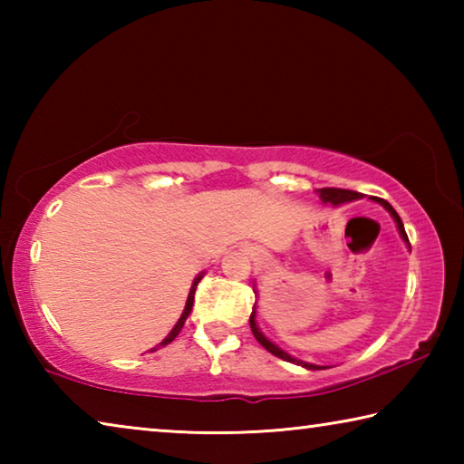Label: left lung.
Instances as JSON below:
<instances>
[{"mask_svg":"<svg viewBox=\"0 0 464 464\" xmlns=\"http://www.w3.org/2000/svg\"><path fill=\"white\" fill-rule=\"evenodd\" d=\"M319 196H321V198H324V202H332V204H343V202H350V200H358V198H360L358 192H354V190H343V188H321ZM376 202H381L382 207L387 208L389 213L392 215V218H395V223H397L399 233H401V237L407 241V246H410V239H407L405 227H403V223H401V218H399V215L395 213V208H392L391 204H389L387 200H382V198H376ZM410 247H411V246H410ZM249 327H251V334H254L256 340L260 342V343L264 345V348L270 352V354L278 356V358H282V360H286V362L301 364V366H304V368H309V371H319V366L309 364V362H303V360H296V358H293L290 354H286L285 350H280L278 345H274L270 340H266L264 334H262L260 329H257V325H256V311H251V315H249Z\"/></svg>","mask_w":464,"mask_h":464,"instance_id":"8db88e82","label":"left lung"}]
</instances>
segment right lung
<instances>
[{
  "label": "right lung",
  "instance_id": "right-lung-1",
  "mask_svg": "<svg viewBox=\"0 0 464 464\" xmlns=\"http://www.w3.org/2000/svg\"><path fill=\"white\" fill-rule=\"evenodd\" d=\"M200 278L202 276H198V278H194V282H192V288H190V295H188V301H186V307H184V313H182V317L178 319V324H176V327L171 329V332L168 334V337L166 340H163L160 345H168L169 342H174L176 340V335L182 332V327H184V321H186V317L190 315V311H192V304H194V293H196V286H198V282H200Z\"/></svg>",
  "mask_w": 464,
  "mask_h": 464
}]
</instances>
